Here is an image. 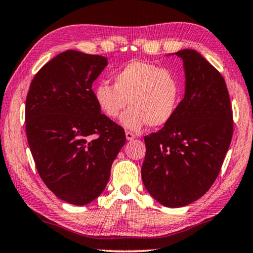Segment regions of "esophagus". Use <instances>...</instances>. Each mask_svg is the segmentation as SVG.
<instances>
[{
  "mask_svg": "<svg viewBox=\"0 0 253 253\" xmlns=\"http://www.w3.org/2000/svg\"><path fill=\"white\" fill-rule=\"evenodd\" d=\"M126 137L127 140H132V139L135 138V134L132 133V132H130V131H126Z\"/></svg>",
  "mask_w": 253,
  "mask_h": 253,
  "instance_id": "obj_1",
  "label": "esophagus"
}]
</instances>
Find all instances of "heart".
I'll return each mask as SVG.
<instances>
[{
    "instance_id": "obj_1",
    "label": "heart",
    "mask_w": 253,
    "mask_h": 253,
    "mask_svg": "<svg viewBox=\"0 0 253 253\" xmlns=\"http://www.w3.org/2000/svg\"><path fill=\"white\" fill-rule=\"evenodd\" d=\"M94 101L108 119L121 118L126 129L138 131L147 126L159 127L173 119L181 98L178 79L160 66L133 60L114 74V85L98 83L93 89Z\"/></svg>"
}]
</instances>
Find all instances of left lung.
<instances>
[{
  "mask_svg": "<svg viewBox=\"0 0 253 253\" xmlns=\"http://www.w3.org/2000/svg\"><path fill=\"white\" fill-rule=\"evenodd\" d=\"M175 56L184 63V99L169 123L145 137L141 167L147 192L168 208L188 206L210 189L233 137L232 106L220 73L195 50Z\"/></svg>",
  "mask_w": 253,
  "mask_h": 253,
  "instance_id": "8db88e82",
  "label": "left lung"
}]
</instances>
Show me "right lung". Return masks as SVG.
Segmentation results:
<instances>
[{
	"mask_svg": "<svg viewBox=\"0 0 253 253\" xmlns=\"http://www.w3.org/2000/svg\"><path fill=\"white\" fill-rule=\"evenodd\" d=\"M107 58L67 50L34 76L26 98V134L36 169L58 199L96 200L126 144V133L94 101L92 83ZM96 137H94V134Z\"/></svg>",
	"mask_w": 253,
	"mask_h": 253,
	"instance_id": "add662e5",
	"label": "right lung"
}]
</instances>
